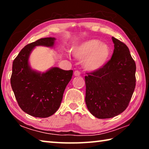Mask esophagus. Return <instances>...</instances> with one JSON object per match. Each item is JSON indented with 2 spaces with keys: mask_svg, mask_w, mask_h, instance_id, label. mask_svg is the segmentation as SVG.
<instances>
[{
  "mask_svg": "<svg viewBox=\"0 0 149 149\" xmlns=\"http://www.w3.org/2000/svg\"><path fill=\"white\" fill-rule=\"evenodd\" d=\"M74 74L75 76H79L80 75V72L79 71H77V70H75V71L74 72Z\"/></svg>",
  "mask_w": 149,
  "mask_h": 149,
  "instance_id": "34e87169",
  "label": "esophagus"
}]
</instances>
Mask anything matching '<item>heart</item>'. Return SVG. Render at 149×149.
<instances>
[{"label":"heart","mask_w":149,"mask_h":149,"mask_svg":"<svg viewBox=\"0 0 149 149\" xmlns=\"http://www.w3.org/2000/svg\"><path fill=\"white\" fill-rule=\"evenodd\" d=\"M110 49L105 42L97 39H89L82 42L74 49V56L84 59L83 65L89 72H96L104 66L110 56Z\"/></svg>","instance_id":"obj_1"}]
</instances>
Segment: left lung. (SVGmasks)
I'll return each instance as SVG.
<instances>
[{"label": "left lung", "instance_id": "1", "mask_svg": "<svg viewBox=\"0 0 149 149\" xmlns=\"http://www.w3.org/2000/svg\"><path fill=\"white\" fill-rule=\"evenodd\" d=\"M114 49L111 59L99 70L85 77V102L99 119L119 115L127 107L135 87V62L123 42L112 37Z\"/></svg>", "mask_w": 149, "mask_h": 149}]
</instances>
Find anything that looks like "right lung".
<instances>
[{"instance_id":"obj_1","label":"right lung","mask_w":149,"mask_h":149,"mask_svg":"<svg viewBox=\"0 0 149 149\" xmlns=\"http://www.w3.org/2000/svg\"><path fill=\"white\" fill-rule=\"evenodd\" d=\"M55 40L46 37L26 45L12 64L10 83L17 102L24 112L36 118H47L56 112L73 75V70L58 67L41 73L30 66L29 58L35 47L52 48Z\"/></svg>"}]
</instances>
